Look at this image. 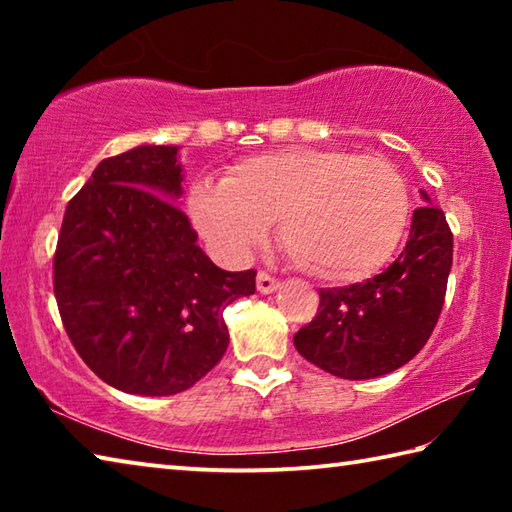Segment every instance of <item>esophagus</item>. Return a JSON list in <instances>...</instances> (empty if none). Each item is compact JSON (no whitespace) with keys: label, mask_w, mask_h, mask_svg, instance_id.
Wrapping results in <instances>:
<instances>
[{"label":"esophagus","mask_w":512,"mask_h":512,"mask_svg":"<svg viewBox=\"0 0 512 512\" xmlns=\"http://www.w3.org/2000/svg\"><path fill=\"white\" fill-rule=\"evenodd\" d=\"M277 289H280V282L275 280V277H271L268 273H259L257 275V291L264 293V296H268V293H275Z\"/></svg>","instance_id":"34e87169"}]
</instances>
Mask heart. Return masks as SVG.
Instances as JSON below:
<instances>
[{
	"instance_id": "b5f03b06",
	"label": "heart",
	"mask_w": 512,
	"mask_h": 512,
	"mask_svg": "<svg viewBox=\"0 0 512 512\" xmlns=\"http://www.w3.org/2000/svg\"><path fill=\"white\" fill-rule=\"evenodd\" d=\"M207 244L241 262L282 219V244L309 275L361 282L402 244L411 198L391 162L334 149H284L246 158L187 198Z\"/></svg>"
}]
</instances>
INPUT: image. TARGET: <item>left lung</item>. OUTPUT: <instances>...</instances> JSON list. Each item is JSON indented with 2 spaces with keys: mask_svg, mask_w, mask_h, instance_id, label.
I'll return each mask as SVG.
<instances>
[{
  "mask_svg": "<svg viewBox=\"0 0 512 512\" xmlns=\"http://www.w3.org/2000/svg\"><path fill=\"white\" fill-rule=\"evenodd\" d=\"M413 212L409 241L384 273L320 289L318 314L293 336L296 350L341 379H372L409 363L429 341L445 302L454 237L443 210Z\"/></svg>",
  "mask_w": 512,
  "mask_h": 512,
  "instance_id": "left-lung-1",
  "label": "left lung"
}]
</instances>
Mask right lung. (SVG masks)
Returning a JSON list of instances; mask_svg holds the SVG:
<instances>
[{
    "instance_id": "add662e5",
    "label": "right lung",
    "mask_w": 512,
    "mask_h": 512,
    "mask_svg": "<svg viewBox=\"0 0 512 512\" xmlns=\"http://www.w3.org/2000/svg\"><path fill=\"white\" fill-rule=\"evenodd\" d=\"M178 146L106 158L69 201L54 257L65 332L99 379L131 395L183 393L228 350L223 309L255 293L196 244L180 210Z\"/></svg>"
}]
</instances>
